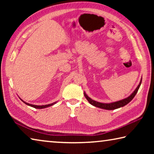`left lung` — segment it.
Wrapping results in <instances>:
<instances>
[{
	"label": "left lung",
	"instance_id": "8db88e82",
	"mask_svg": "<svg viewBox=\"0 0 154 154\" xmlns=\"http://www.w3.org/2000/svg\"><path fill=\"white\" fill-rule=\"evenodd\" d=\"M141 82H142V79H140L139 84L138 85L137 88L135 89L134 92H132L131 95L129 96L128 97L123 99V100L117 101V102H114V103H99V102H97V101L92 100V99L90 98L85 92H84V96H85V98L88 100V102H89L91 105L93 106H96V107H98V108H100V109H106V110H114V109L120 108V107H122V106L126 105L128 103H129L130 101L133 99L135 95H136V94L137 93L138 90H139V89L140 85V84H141Z\"/></svg>",
	"mask_w": 154,
	"mask_h": 154
}]
</instances>
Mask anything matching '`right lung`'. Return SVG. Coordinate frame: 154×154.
Segmentation results:
<instances>
[{"instance_id": "obj_1", "label": "right lung", "mask_w": 154, "mask_h": 154, "mask_svg": "<svg viewBox=\"0 0 154 154\" xmlns=\"http://www.w3.org/2000/svg\"><path fill=\"white\" fill-rule=\"evenodd\" d=\"M21 100H22V99H21ZM22 101H23V100H22ZM23 102H24V103L26 104V105L32 106V107H34V108H35V109H43V108H47V107H48V106H50L54 105V104L56 103V102H55V103H51V104H49V105H32V104H29V103H26V102H24V101H23Z\"/></svg>"}]
</instances>
